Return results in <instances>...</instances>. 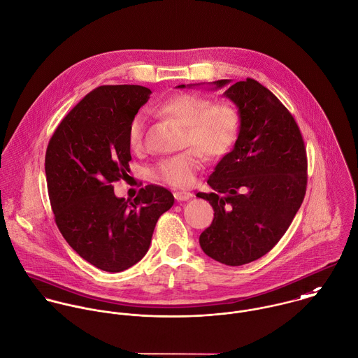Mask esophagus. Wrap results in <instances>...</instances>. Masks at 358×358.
I'll return each instance as SVG.
<instances>
[{"instance_id":"34e87169","label":"esophagus","mask_w":358,"mask_h":358,"mask_svg":"<svg viewBox=\"0 0 358 358\" xmlns=\"http://www.w3.org/2000/svg\"><path fill=\"white\" fill-rule=\"evenodd\" d=\"M173 196H175V199L178 201H187V200H190L193 197V194L190 192H175Z\"/></svg>"}]
</instances>
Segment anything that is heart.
<instances>
[{"instance_id": "b5f03b06", "label": "heart", "mask_w": 358, "mask_h": 358, "mask_svg": "<svg viewBox=\"0 0 358 358\" xmlns=\"http://www.w3.org/2000/svg\"><path fill=\"white\" fill-rule=\"evenodd\" d=\"M157 110L186 126L185 145H192L178 155L164 158L151 168V176L176 187L193 185L203 164L201 151L217 158L227 154L236 141L240 129V114L232 103H213L208 97L194 93L173 94L157 106ZM147 117L138 111L127 127V140L131 148L144 143Z\"/></svg>"}]
</instances>
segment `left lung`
<instances>
[{"label":"left lung","mask_w":358,"mask_h":358,"mask_svg":"<svg viewBox=\"0 0 358 358\" xmlns=\"http://www.w3.org/2000/svg\"><path fill=\"white\" fill-rule=\"evenodd\" d=\"M224 96L238 106L240 130L207 180L214 192L197 193L214 208L200 245L215 261L238 266L265 255L286 234L306 196L307 152L293 115L261 83L247 78Z\"/></svg>","instance_id":"obj_1"}]
</instances>
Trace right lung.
<instances>
[{
	"mask_svg": "<svg viewBox=\"0 0 358 358\" xmlns=\"http://www.w3.org/2000/svg\"><path fill=\"white\" fill-rule=\"evenodd\" d=\"M150 94L136 85L100 86L69 111L47 145L55 224L68 244L101 271L122 272L138 262L158 218L175 203L158 185L141 187L131 201L114 193L113 183L130 172L129 123Z\"/></svg>",
	"mask_w": 358,
	"mask_h": 358,
	"instance_id": "right-lung-1",
	"label": "right lung"
}]
</instances>
